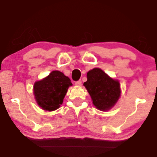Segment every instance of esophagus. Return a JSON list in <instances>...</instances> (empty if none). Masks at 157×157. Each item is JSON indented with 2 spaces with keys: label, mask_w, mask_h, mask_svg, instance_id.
<instances>
[{
  "label": "esophagus",
  "mask_w": 157,
  "mask_h": 157,
  "mask_svg": "<svg viewBox=\"0 0 157 157\" xmlns=\"http://www.w3.org/2000/svg\"><path fill=\"white\" fill-rule=\"evenodd\" d=\"M75 85H76V86H81V85H82V81L81 80L76 81V82H75Z\"/></svg>",
  "instance_id": "esophagus-1"
}]
</instances>
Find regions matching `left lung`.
Wrapping results in <instances>:
<instances>
[{
  "instance_id": "left-lung-1",
  "label": "left lung",
  "mask_w": 157,
  "mask_h": 157,
  "mask_svg": "<svg viewBox=\"0 0 157 157\" xmlns=\"http://www.w3.org/2000/svg\"><path fill=\"white\" fill-rule=\"evenodd\" d=\"M84 86L91 97L94 105L100 111H109L116 104L120 97V82L113 80L99 68L87 73Z\"/></svg>"
}]
</instances>
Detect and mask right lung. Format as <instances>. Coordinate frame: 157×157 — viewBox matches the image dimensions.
Here are the masks:
<instances>
[{
    "label": "right lung",
    "mask_w": 157,
    "mask_h": 157,
    "mask_svg": "<svg viewBox=\"0 0 157 157\" xmlns=\"http://www.w3.org/2000/svg\"><path fill=\"white\" fill-rule=\"evenodd\" d=\"M71 80L59 71H52L43 80L34 84V95L36 102L42 109L52 111L63 103Z\"/></svg>",
    "instance_id": "right-lung-1"
}]
</instances>
